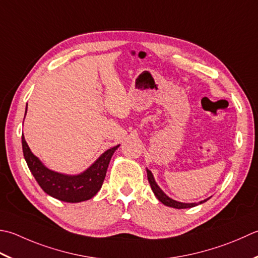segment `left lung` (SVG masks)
I'll use <instances>...</instances> for the list:
<instances>
[{"mask_svg": "<svg viewBox=\"0 0 258 258\" xmlns=\"http://www.w3.org/2000/svg\"><path fill=\"white\" fill-rule=\"evenodd\" d=\"M146 172H148V180H149L150 185H151V188H152L155 197H156V198H158L163 205L168 206V207H172V208H176V209H185V208H191V207L198 206V204H183V203H179V201H175V200H173V199L169 198V197L166 196V195L163 192V191L160 189V186H159L158 184H156V182L154 181L152 172H151V171L148 170V169H146ZM208 199H209V198H208ZM208 199H206V200H204V201H200L199 204H203V203H205V201H207Z\"/></svg>", "mask_w": 258, "mask_h": 258, "instance_id": "8db88e82", "label": "left lung"}]
</instances>
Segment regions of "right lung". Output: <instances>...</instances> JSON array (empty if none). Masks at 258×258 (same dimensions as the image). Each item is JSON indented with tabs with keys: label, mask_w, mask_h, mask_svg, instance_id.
<instances>
[{
	"label": "right lung",
	"mask_w": 258,
	"mask_h": 258,
	"mask_svg": "<svg viewBox=\"0 0 258 258\" xmlns=\"http://www.w3.org/2000/svg\"><path fill=\"white\" fill-rule=\"evenodd\" d=\"M118 146L106 151L85 172L78 175H66L45 168L30 151L22 135L23 155L34 179L45 194L64 203H80L92 199L98 192L103 185L109 161Z\"/></svg>",
	"instance_id": "add662e5"
}]
</instances>
